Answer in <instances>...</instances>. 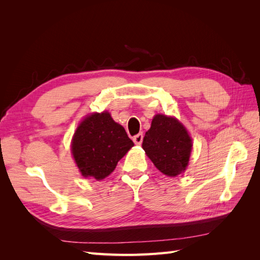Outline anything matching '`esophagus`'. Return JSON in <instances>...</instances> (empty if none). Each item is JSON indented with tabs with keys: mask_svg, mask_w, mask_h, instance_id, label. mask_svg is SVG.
Listing matches in <instances>:
<instances>
[{
	"mask_svg": "<svg viewBox=\"0 0 260 260\" xmlns=\"http://www.w3.org/2000/svg\"><path fill=\"white\" fill-rule=\"evenodd\" d=\"M133 142L137 145H141L143 142V133H138L137 136L133 137Z\"/></svg>",
	"mask_w": 260,
	"mask_h": 260,
	"instance_id": "obj_1",
	"label": "esophagus"
}]
</instances>
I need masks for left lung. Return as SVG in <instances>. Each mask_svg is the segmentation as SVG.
<instances>
[{
  "mask_svg": "<svg viewBox=\"0 0 260 260\" xmlns=\"http://www.w3.org/2000/svg\"><path fill=\"white\" fill-rule=\"evenodd\" d=\"M142 147L157 169L168 177H176L187 167L192 139L175 117L158 114L145 133Z\"/></svg>",
  "mask_w": 260,
  "mask_h": 260,
  "instance_id": "8db88e82",
  "label": "left lung"
}]
</instances>
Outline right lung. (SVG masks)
<instances>
[{
    "instance_id": "obj_1",
    "label": "right lung",
    "mask_w": 260,
    "mask_h": 260,
    "mask_svg": "<svg viewBox=\"0 0 260 260\" xmlns=\"http://www.w3.org/2000/svg\"><path fill=\"white\" fill-rule=\"evenodd\" d=\"M133 145L124 128L113 120L111 114L94 113L78 125L72 153L84 178L102 180L112 174Z\"/></svg>"
}]
</instances>
